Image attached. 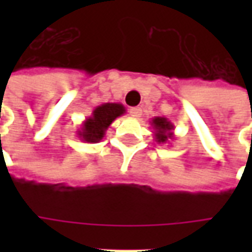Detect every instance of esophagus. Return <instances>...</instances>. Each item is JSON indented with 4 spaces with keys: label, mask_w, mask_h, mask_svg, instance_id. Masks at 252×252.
I'll return each mask as SVG.
<instances>
[{
    "label": "esophagus",
    "mask_w": 252,
    "mask_h": 252,
    "mask_svg": "<svg viewBox=\"0 0 252 252\" xmlns=\"http://www.w3.org/2000/svg\"><path fill=\"white\" fill-rule=\"evenodd\" d=\"M129 113H131L132 117H135V119H139L140 116H142V108H131L129 109Z\"/></svg>",
    "instance_id": "esophagus-1"
}]
</instances>
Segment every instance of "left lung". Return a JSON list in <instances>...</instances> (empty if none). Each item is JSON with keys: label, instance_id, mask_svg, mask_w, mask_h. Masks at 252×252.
Wrapping results in <instances>:
<instances>
[{"label": "left lung", "instance_id": "1", "mask_svg": "<svg viewBox=\"0 0 252 252\" xmlns=\"http://www.w3.org/2000/svg\"><path fill=\"white\" fill-rule=\"evenodd\" d=\"M151 126L154 129L155 142L164 144L171 139H174V126L166 117H154L151 120Z\"/></svg>", "mask_w": 252, "mask_h": 252}]
</instances>
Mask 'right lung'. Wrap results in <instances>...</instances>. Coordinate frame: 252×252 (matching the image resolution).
Listing matches in <instances>:
<instances>
[{"mask_svg": "<svg viewBox=\"0 0 252 252\" xmlns=\"http://www.w3.org/2000/svg\"><path fill=\"white\" fill-rule=\"evenodd\" d=\"M126 113V108L123 104L117 102H106L97 106L93 110L92 116H89L83 121L81 129H78V137L86 143H98L105 136V132L113 121Z\"/></svg>", "mask_w": 252, "mask_h": 252, "instance_id": "add662e5", "label": "right lung"}]
</instances>
